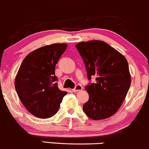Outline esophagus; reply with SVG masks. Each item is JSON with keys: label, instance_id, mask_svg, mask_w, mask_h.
I'll return each instance as SVG.
<instances>
[{"label": "esophagus", "instance_id": "1", "mask_svg": "<svg viewBox=\"0 0 149 149\" xmlns=\"http://www.w3.org/2000/svg\"><path fill=\"white\" fill-rule=\"evenodd\" d=\"M82 89V87L80 85H77L76 87H75L74 89H73V92H80V91H81Z\"/></svg>", "mask_w": 149, "mask_h": 149}]
</instances>
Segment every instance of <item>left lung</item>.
Here are the masks:
<instances>
[{"mask_svg":"<svg viewBox=\"0 0 149 149\" xmlns=\"http://www.w3.org/2000/svg\"><path fill=\"white\" fill-rule=\"evenodd\" d=\"M76 47L85 63L87 78H96L85 87L89 101L83 111L92 119L110 117L121 107L130 88L131 79L126 59L119 52L98 40L80 42Z\"/></svg>","mask_w":149,"mask_h":149,"instance_id":"8db88e82","label":"left lung"}]
</instances>
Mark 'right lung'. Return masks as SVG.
Returning a JSON list of instances; mask_svg holds the SVG:
<instances>
[{"label": "right lung", "mask_w": 149, "mask_h": 149, "mask_svg": "<svg viewBox=\"0 0 149 149\" xmlns=\"http://www.w3.org/2000/svg\"><path fill=\"white\" fill-rule=\"evenodd\" d=\"M67 44H54L35 50L25 57L15 78V89L26 108L38 118L57 113L67 92L57 87L55 68Z\"/></svg>", "instance_id": "add662e5"}]
</instances>
